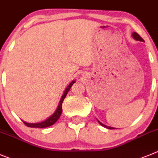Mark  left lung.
<instances>
[{"label":"left lung","instance_id":"1","mask_svg":"<svg viewBox=\"0 0 158 158\" xmlns=\"http://www.w3.org/2000/svg\"><path fill=\"white\" fill-rule=\"evenodd\" d=\"M132 36H133V38H134L135 39V40H137V41H141V42H143V38H142L141 37H140V35H139V34L136 33V32H134V33L132 34ZM98 122H99V123H100V124L102 125V126H103V127H106V128H108V129H115L114 127H108V126H106V125H105V124H103V123H101L100 121H98Z\"/></svg>","mask_w":158,"mask_h":158}]
</instances>
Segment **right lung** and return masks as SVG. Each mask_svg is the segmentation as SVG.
I'll use <instances>...</instances> for the list:
<instances>
[{"mask_svg":"<svg viewBox=\"0 0 158 158\" xmlns=\"http://www.w3.org/2000/svg\"><path fill=\"white\" fill-rule=\"evenodd\" d=\"M75 82H76V81H72L70 84L69 85V86L66 88L64 93L63 96H62L61 99H60V104H59V106H58L57 109H56V112H55V113H53V114H52L50 117L48 118L47 120H45V121L41 122V123H27V122L23 121V122L24 124L30 127H40V128H42V127H49V126L52 125L54 123H56V122L57 121L58 119L60 118V115H61L62 103H63V102H64V99L65 98V97H66L67 94H68V92L69 91V89H71L72 86L74 84V83H75Z\"/></svg>","mask_w":158,"mask_h":158,"instance_id":"add662e5","label":"right lung"}]
</instances>
